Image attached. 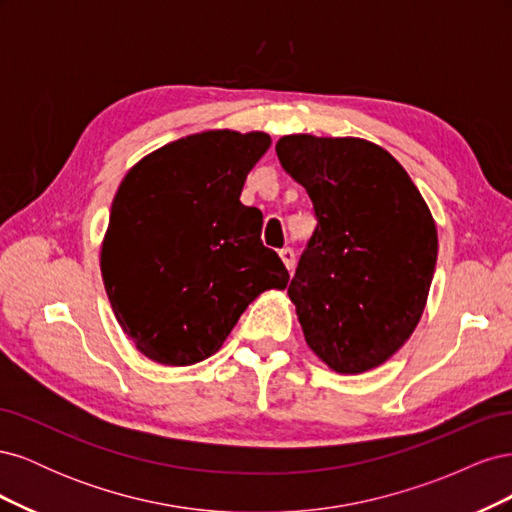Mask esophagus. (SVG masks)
I'll return each mask as SVG.
<instances>
[{"label":"esophagus","mask_w":512,"mask_h":512,"mask_svg":"<svg viewBox=\"0 0 512 512\" xmlns=\"http://www.w3.org/2000/svg\"><path fill=\"white\" fill-rule=\"evenodd\" d=\"M280 258H282V262H284L288 271L294 269V250H292V247H284V250H280Z\"/></svg>","instance_id":"obj_1"}]
</instances>
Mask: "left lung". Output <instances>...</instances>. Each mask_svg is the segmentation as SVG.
Instances as JSON below:
<instances>
[{
  "instance_id": "8db88e82",
  "label": "left lung",
  "mask_w": 512,
  "mask_h": 512,
  "mask_svg": "<svg viewBox=\"0 0 512 512\" xmlns=\"http://www.w3.org/2000/svg\"><path fill=\"white\" fill-rule=\"evenodd\" d=\"M275 151L318 220L288 286L305 342L337 374H363L423 316L436 222L404 166L363 138L290 134Z\"/></svg>"
}]
</instances>
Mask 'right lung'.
<instances>
[{
	"mask_svg": "<svg viewBox=\"0 0 512 512\" xmlns=\"http://www.w3.org/2000/svg\"><path fill=\"white\" fill-rule=\"evenodd\" d=\"M269 147L265 132L190 134L119 183L100 269L119 327L147 359H209L260 292L288 286L284 262L260 241V209L239 200Z\"/></svg>",
	"mask_w": 512,
	"mask_h": 512,
	"instance_id": "1",
	"label": "right lung"
}]
</instances>
